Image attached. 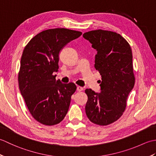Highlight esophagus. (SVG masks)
<instances>
[{
	"label": "esophagus",
	"instance_id": "obj_1",
	"mask_svg": "<svg viewBox=\"0 0 156 156\" xmlns=\"http://www.w3.org/2000/svg\"><path fill=\"white\" fill-rule=\"evenodd\" d=\"M83 90H84V88H82V87H79V86H78V87H77V90H78V92H80V91Z\"/></svg>",
	"mask_w": 156,
	"mask_h": 156
}]
</instances>
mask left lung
Listing matches in <instances>:
<instances>
[{
    "instance_id": "8db88e82",
    "label": "left lung",
    "mask_w": 156,
    "mask_h": 156,
    "mask_svg": "<svg viewBox=\"0 0 156 156\" xmlns=\"http://www.w3.org/2000/svg\"><path fill=\"white\" fill-rule=\"evenodd\" d=\"M97 51L95 68L101 75V92L86 89V114L94 124L107 125L121 117L135 84L130 45L120 34L102 29L83 34Z\"/></svg>"
}]
</instances>
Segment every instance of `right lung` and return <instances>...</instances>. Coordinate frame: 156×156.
<instances>
[{
  "label": "right lung",
  "instance_id": "obj_1",
  "mask_svg": "<svg viewBox=\"0 0 156 156\" xmlns=\"http://www.w3.org/2000/svg\"><path fill=\"white\" fill-rule=\"evenodd\" d=\"M82 32L64 28L48 29L33 37L23 50L19 73L21 94L36 121L54 125L64 119L76 90L75 84L55 80L59 54Z\"/></svg>",
  "mask_w": 156,
  "mask_h": 156
}]
</instances>
